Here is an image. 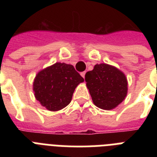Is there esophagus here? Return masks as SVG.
<instances>
[{
  "mask_svg": "<svg viewBox=\"0 0 157 157\" xmlns=\"http://www.w3.org/2000/svg\"><path fill=\"white\" fill-rule=\"evenodd\" d=\"M81 76L83 77V78H85V75H86V71H82V72H81Z\"/></svg>",
  "mask_w": 157,
  "mask_h": 157,
  "instance_id": "esophagus-1",
  "label": "esophagus"
}]
</instances>
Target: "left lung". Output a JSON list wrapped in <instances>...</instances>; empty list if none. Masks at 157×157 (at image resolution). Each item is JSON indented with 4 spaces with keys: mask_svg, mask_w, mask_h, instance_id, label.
I'll list each match as a JSON object with an SVG mask.
<instances>
[{
    "mask_svg": "<svg viewBox=\"0 0 157 157\" xmlns=\"http://www.w3.org/2000/svg\"><path fill=\"white\" fill-rule=\"evenodd\" d=\"M94 103L101 109L111 110L127 94V80L123 72L108 64H96L85 76Z\"/></svg>",
    "mask_w": 157,
    "mask_h": 157,
    "instance_id": "8db88e82",
    "label": "left lung"
}]
</instances>
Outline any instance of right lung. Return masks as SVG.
<instances>
[{
	"label": "right lung",
	"instance_id": "add662e5",
	"mask_svg": "<svg viewBox=\"0 0 157 157\" xmlns=\"http://www.w3.org/2000/svg\"><path fill=\"white\" fill-rule=\"evenodd\" d=\"M83 81L72 65L56 63L36 75L33 90L43 107L59 111L70 103L75 89Z\"/></svg>",
	"mask_w": 157,
	"mask_h": 157
}]
</instances>
